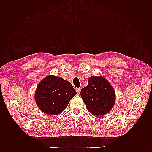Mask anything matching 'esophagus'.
<instances>
[{
	"label": "esophagus",
	"mask_w": 152,
	"mask_h": 152,
	"mask_svg": "<svg viewBox=\"0 0 152 152\" xmlns=\"http://www.w3.org/2000/svg\"><path fill=\"white\" fill-rule=\"evenodd\" d=\"M80 91H81V89H80V88H77L76 89V92H77V93H78V95L80 93Z\"/></svg>",
	"instance_id": "1"
}]
</instances>
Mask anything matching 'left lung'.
I'll return each instance as SVG.
<instances>
[{"label":"left lung","mask_w":152,"mask_h":152,"mask_svg":"<svg viewBox=\"0 0 152 152\" xmlns=\"http://www.w3.org/2000/svg\"><path fill=\"white\" fill-rule=\"evenodd\" d=\"M88 85L81 90V96L87 109L95 115L108 114L115 104L114 89L102 76H91Z\"/></svg>","instance_id":"left-lung-1"}]
</instances>
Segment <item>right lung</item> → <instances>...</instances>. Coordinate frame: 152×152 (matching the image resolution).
I'll use <instances>...</instances> for the list:
<instances>
[{"label":"right lung","instance_id":"add662e5","mask_svg":"<svg viewBox=\"0 0 152 152\" xmlns=\"http://www.w3.org/2000/svg\"><path fill=\"white\" fill-rule=\"evenodd\" d=\"M76 95V90L69 82L49 75L38 85L34 98L40 110L47 114L57 115L66 108Z\"/></svg>","mask_w":152,"mask_h":152}]
</instances>
